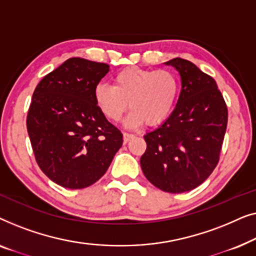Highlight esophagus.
I'll list each match as a JSON object with an SVG mask.
<instances>
[{"mask_svg": "<svg viewBox=\"0 0 256 256\" xmlns=\"http://www.w3.org/2000/svg\"><path fill=\"white\" fill-rule=\"evenodd\" d=\"M132 138H134V135H132V134H129V132H124V143H127L128 141H130Z\"/></svg>", "mask_w": 256, "mask_h": 256, "instance_id": "obj_1", "label": "esophagus"}]
</instances>
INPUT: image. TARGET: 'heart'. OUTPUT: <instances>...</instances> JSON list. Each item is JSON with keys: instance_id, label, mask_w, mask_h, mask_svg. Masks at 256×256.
<instances>
[{"instance_id": "obj_1", "label": "heart", "mask_w": 256, "mask_h": 256, "mask_svg": "<svg viewBox=\"0 0 256 256\" xmlns=\"http://www.w3.org/2000/svg\"><path fill=\"white\" fill-rule=\"evenodd\" d=\"M178 93L176 76L166 70L127 68L115 74L113 86L99 84L94 88V100L104 116L118 121L127 110L128 128L143 124H158L169 116Z\"/></svg>"}]
</instances>
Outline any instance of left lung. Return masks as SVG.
<instances>
[{
	"label": "left lung",
	"instance_id": "obj_1",
	"mask_svg": "<svg viewBox=\"0 0 256 256\" xmlns=\"http://www.w3.org/2000/svg\"><path fill=\"white\" fill-rule=\"evenodd\" d=\"M180 73L182 90L169 118L146 132L141 157L150 183L169 194L191 191L208 180L219 160L227 127V107L212 76L194 62H164Z\"/></svg>",
	"mask_w": 256,
	"mask_h": 256
}]
</instances>
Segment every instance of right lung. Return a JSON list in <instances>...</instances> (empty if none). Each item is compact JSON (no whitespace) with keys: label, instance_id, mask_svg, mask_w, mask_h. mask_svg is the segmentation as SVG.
Here are the masks:
<instances>
[{"label":"right lung","instance_id":"add662e5","mask_svg":"<svg viewBox=\"0 0 256 256\" xmlns=\"http://www.w3.org/2000/svg\"><path fill=\"white\" fill-rule=\"evenodd\" d=\"M110 65L70 58L34 90L26 127L40 170L56 184L84 188L106 174L121 148V132L94 100Z\"/></svg>","mask_w":256,"mask_h":256}]
</instances>
